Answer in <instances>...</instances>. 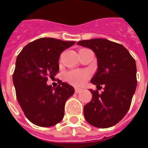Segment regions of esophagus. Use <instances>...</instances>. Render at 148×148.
<instances>
[{
  "mask_svg": "<svg viewBox=\"0 0 148 148\" xmlns=\"http://www.w3.org/2000/svg\"><path fill=\"white\" fill-rule=\"evenodd\" d=\"M74 92L76 93H79L82 92V89H78V88H75L74 89Z\"/></svg>",
  "mask_w": 148,
  "mask_h": 148,
  "instance_id": "34e87169",
  "label": "esophagus"
}]
</instances>
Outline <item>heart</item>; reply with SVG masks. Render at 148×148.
Masks as SVG:
<instances>
[{"label": "heart", "instance_id": "heart-1", "mask_svg": "<svg viewBox=\"0 0 148 148\" xmlns=\"http://www.w3.org/2000/svg\"><path fill=\"white\" fill-rule=\"evenodd\" d=\"M90 77V72L85 70H71L65 74L66 82L74 86H83Z\"/></svg>", "mask_w": 148, "mask_h": 148}]
</instances>
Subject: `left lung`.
I'll use <instances>...</instances> for the list:
<instances>
[{
    "mask_svg": "<svg viewBox=\"0 0 148 148\" xmlns=\"http://www.w3.org/2000/svg\"><path fill=\"white\" fill-rule=\"evenodd\" d=\"M77 44L92 49L97 58V71L90 81L97 90H90L93 97L84 106L85 118L94 127H112L130 108L137 86L136 61L124 46L108 39L82 40ZM102 86L99 94L98 87Z\"/></svg>",
    "mask_w": 148,
    "mask_h": 148,
    "instance_id": "8db88e82",
    "label": "left lung"
}]
</instances>
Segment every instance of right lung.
Segmentation results:
<instances>
[{"label": "right lung", "instance_id": "obj_1", "mask_svg": "<svg viewBox=\"0 0 148 148\" xmlns=\"http://www.w3.org/2000/svg\"><path fill=\"white\" fill-rule=\"evenodd\" d=\"M74 43L40 38L29 42L18 55L12 74L16 95L26 117L37 126L51 127L64 116L65 103L74 94V87L61 81L52 88L47 82L58 73L62 52Z\"/></svg>", "mask_w": 148, "mask_h": 148}]
</instances>
